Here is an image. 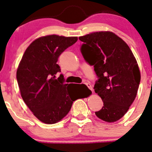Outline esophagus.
I'll use <instances>...</instances> for the list:
<instances>
[{"label": "esophagus", "mask_w": 152, "mask_h": 152, "mask_svg": "<svg viewBox=\"0 0 152 152\" xmlns=\"http://www.w3.org/2000/svg\"><path fill=\"white\" fill-rule=\"evenodd\" d=\"M84 84L86 85H87V87H88V88H89V89H90V90H92V91H93V88H92L91 85L90 84V83H89V82H88V81H85V83H84Z\"/></svg>", "instance_id": "34e87169"}]
</instances>
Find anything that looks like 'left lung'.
<instances>
[{
	"mask_svg": "<svg viewBox=\"0 0 152 152\" xmlns=\"http://www.w3.org/2000/svg\"><path fill=\"white\" fill-rule=\"evenodd\" d=\"M85 62L98 77L94 89L103 102L99 118L115 122L134 102L141 80L139 66L127 44L113 32L99 31L79 37Z\"/></svg>",
	"mask_w": 152,
	"mask_h": 152,
	"instance_id": "1",
	"label": "left lung"
}]
</instances>
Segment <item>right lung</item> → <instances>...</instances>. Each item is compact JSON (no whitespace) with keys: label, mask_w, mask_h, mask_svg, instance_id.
Here are the masks:
<instances>
[{"label":"right lung","mask_w":152,"mask_h":152,"mask_svg":"<svg viewBox=\"0 0 152 152\" xmlns=\"http://www.w3.org/2000/svg\"><path fill=\"white\" fill-rule=\"evenodd\" d=\"M77 41V37L57 35L40 37L28 46L18 65L16 79L22 98L34 115L45 124L61 121L75 100L87 97L79 93L76 84H65L62 74L56 79L61 72L58 58Z\"/></svg>","instance_id":"add662e5"}]
</instances>
